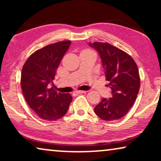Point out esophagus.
<instances>
[{
  "mask_svg": "<svg viewBox=\"0 0 161 161\" xmlns=\"http://www.w3.org/2000/svg\"><path fill=\"white\" fill-rule=\"evenodd\" d=\"M86 91H78V90H76V91H75V92H74V94H84V93H86Z\"/></svg>",
  "mask_w": 161,
  "mask_h": 161,
  "instance_id": "obj_1",
  "label": "esophagus"
}]
</instances>
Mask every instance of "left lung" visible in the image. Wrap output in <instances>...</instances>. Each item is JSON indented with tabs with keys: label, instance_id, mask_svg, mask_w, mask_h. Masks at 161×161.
Instances as JSON below:
<instances>
[{
	"label": "left lung",
	"instance_id": "8db88e82",
	"mask_svg": "<svg viewBox=\"0 0 161 161\" xmlns=\"http://www.w3.org/2000/svg\"><path fill=\"white\" fill-rule=\"evenodd\" d=\"M98 52L104 67L107 86L111 89V97L103 98L94 108V112L105 121L117 120L127 114L135 103L140 88L138 67L133 58L119 48L105 42H89Z\"/></svg>",
	"mask_w": 161,
	"mask_h": 161
}]
</instances>
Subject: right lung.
<instances>
[{
	"label": "right lung",
	"instance_id": "add662e5",
	"mask_svg": "<svg viewBox=\"0 0 161 161\" xmlns=\"http://www.w3.org/2000/svg\"><path fill=\"white\" fill-rule=\"evenodd\" d=\"M70 41L48 45L31 55L21 73L23 94L29 107L41 119L54 121L67 113L72 100L70 94L57 92L48 85L55 79Z\"/></svg>",
	"mask_w": 161,
	"mask_h": 161
}]
</instances>
